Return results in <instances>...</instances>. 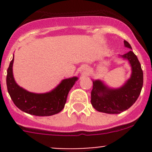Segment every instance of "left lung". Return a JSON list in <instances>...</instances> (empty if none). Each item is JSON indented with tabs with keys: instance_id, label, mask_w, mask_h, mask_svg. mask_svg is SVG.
Wrapping results in <instances>:
<instances>
[{
	"instance_id": "8db88e82",
	"label": "left lung",
	"mask_w": 152,
	"mask_h": 152,
	"mask_svg": "<svg viewBox=\"0 0 152 152\" xmlns=\"http://www.w3.org/2000/svg\"><path fill=\"white\" fill-rule=\"evenodd\" d=\"M124 42L126 47L132 49L127 41ZM121 56L128 59L131 65V78L123 87L115 90L106 87L101 81H93L91 104L97 111L119 114L132 107L140 96L143 85V73L140 62L132 50Z\"/></svg>"
}]
</instances>
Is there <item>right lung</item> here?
<instances>
[{
  "label": "right lung",
  "instance_id": "obj_1",
  "mask_svg": "<svg viewBox=\"0 0 152 152\" xmlns=\"http://www.w3.org/2000/svg\"><path fill=\"white\" fill-rule=\"evenodd\" d=\"M14 56L7 69V86L8 93L15 106L23 112L36 116H50L63 110L67 94L77 77L64 79L51 92L42 94L30 93L18 86L12 73Z\"/></svg>",
  "mask_w": 152,
  "mask_h": 152
}]
</instances>
